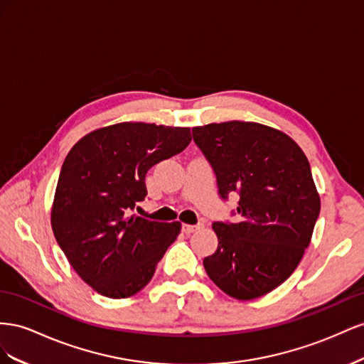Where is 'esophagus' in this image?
Wrapping results in <instances>:
<instances>
[{"instance_id": "obj_1", "label": "esophagus", "mask_w": 364, "mask_h": 364, "mask_svg": "<svg viewBox=\"0 0 364 364\" xmlns=\"http://www.w3.org/2000/svg\"><path fill=\"white\" fill-rule=\"evenodd\" d=\"M201 227H203V224H196V225L183 224V225H181V230H183V233H186V235H191V233H193L195 230H198V228H201Z\"/></svg>"}]
</instances>
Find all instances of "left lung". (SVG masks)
<instances>
[{"label":"left lung","mask_w":364,"mask_h":364,"mask_svg":"<svg viewBox=\"0 0 364 364\" xmlns=\"http://www.w3.org/2000/svg\"><path fill=\"white\" fill-rule=\"evenodd\" d=\"M192 134L221 198L240 195L237 221L212 225L218 248L203 261L207 276L230 297H261L293 274L313 236L320 196L309 161L291 137L261 123H210Z\"/></svg>","instance_id":"obj_1"}]
</instances>
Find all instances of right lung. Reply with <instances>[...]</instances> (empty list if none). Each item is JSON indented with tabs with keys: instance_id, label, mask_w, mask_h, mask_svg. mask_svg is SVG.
I'll use <instances>...</instances> for the list:
<instances>
[{
	"instance_id": "obj_1",
	"label": "right lung",
	"mask_w": 364,
	"mask_h": 364,
	"mask_svg": "<svg viewBox=\"0 0 364 364\" xmlns=\"http://www.w3.org/2000/svg\"><path fill=\"white\" fill-rule=\"evenodd\" d=\"M189 128L123 122L82 137L62 164L51 228L75 272L102 296L124 299L149 284L180 223L131 215L148 195L146 172L188 148Z\"/></svg>"
}]
</instances>
